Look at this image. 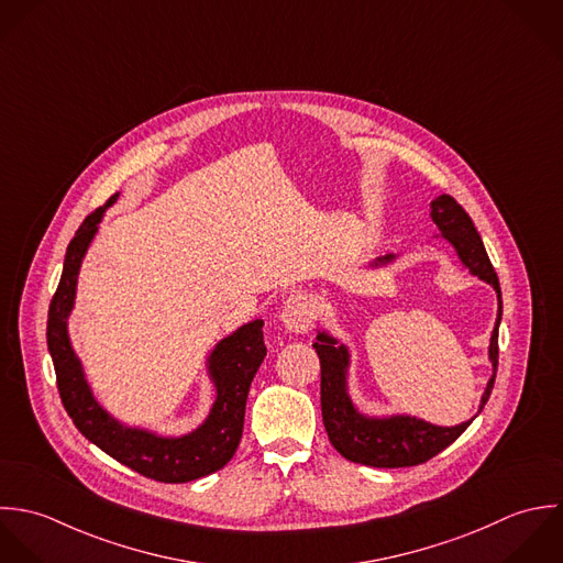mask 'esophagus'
<instances>
[{
  "instance_id": "1",
  "label": "esophagus",
  "mask_w": 563,
  "mask_h": 563,
  "mask_svg": "<svg viewBox=\"0 0 563 563\" xmlns=\"http://www.w3.org/2000/svg\"><path fill=\"white\" fill-rule=\"evenodd\" d=\"M280 320L289 333H296V335L307 333L311 327V320H313L309 300L302 294H291L283 305Z\"/></svg>"
}]
</instances>
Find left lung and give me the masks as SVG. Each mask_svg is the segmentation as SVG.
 <instances>
[{"instance_id":"1","label":"left lung","mask_w":563,"mask_h":563,"mask_svg":"<svg viewBox=\"0 0 563 563\" xmlns=\"http://www.w3.org/2000/svg\"><path fill=\"white\" fill-rule=\"evenodd\" d=\"M431 220L440 228L442 236L454 247L461 265L472 274L494 287L498 296V316L489 339V361L494 367L492 378L481 396L478 413L483 411L496 378L498 365V327L503 318V300H500V283L489 263L485 245L472 224L470 216L456 205L450 196H438L431 202ZM396 258V254H387L376 258L369 267L387 265ZM318 341L313 343L320 365H322V420L329 433L331 444L341 456L354 463L372 465V467H409L424 463L449 449L450 444L472 424V420L461 422L456 427H438L424 422L416 416H365L361 413L350 394H347V367L350 352L347 345L327 331H318Z\"/></svg>"}]
</instances>
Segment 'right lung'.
<instances>
[{"label":"right lung","instance_id":"add662e5","mask_svg":"<svg viewBox=\"0 0 563 563\" xmlns=\"http://www.w3.org/2000/svg\"><path fill=\"white\" fill-rule=\"evenodd\" d=\"M117 196L119 194L93 211L76 230V236L67 245L63 276L49 305L47 347L56 369L58 394L76 429L119 463L161 483L196 481L224 467L241 442L247 391L267 354L263 320H252L239 327L211 350L207 369L216 385V402L207 420L196 431L180 438H163L114 420L96 400L85 378L82 363L69 341L67 318L74 309L82 258L98 232L104 211L113 207Z\"/></svg>","mask_w":563,"mask_h":563}]
</instances>
